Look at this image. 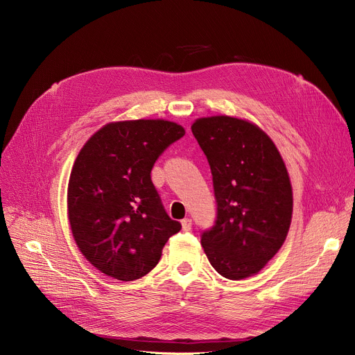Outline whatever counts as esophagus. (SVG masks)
Instances as JSON below:
<instances>
[{
  "label": "esophagus",
  "instance_id": "esophagus-1",
  "mask_svg": "<svg viewBox=\"0 0 355 355\" xmlns=\"http://www.w3.org/2000/svg\"><path fill=\"white\" fill-rule=\"evenodd\" d=\"M181 227H182V232H190L193 227V221L190 218H184L181 221Z\"/></svg>",
  "mask_w": 355,
  "mask_h": 355
}]
</instances>
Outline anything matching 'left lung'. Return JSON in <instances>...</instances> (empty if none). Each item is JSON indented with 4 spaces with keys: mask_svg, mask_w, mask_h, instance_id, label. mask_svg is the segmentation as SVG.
<instances>
[{
    "mask_svg": "<svg viewBox=\"0 0 355 355\" xmlns=\"http://www.w3.org/2000/svg\"><path fill=\"white\" fill-rule=\"evenodd\" d=\"M191 130L206 154L217 220L201 236L211 266L232 281L262 270L286 240L293 211L292 184L275 142L256 123L214 115Z\"/></svg>",
    "mask_w": 355,
    "mask_h": 355,
    "instance_id": "8db88e82",
    "label": "left lung"
}]
</instances>
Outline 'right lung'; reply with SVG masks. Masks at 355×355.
Segmentation results:
<instances>
[{"mask_svg":"<svg viewBox=\"0 0 355 355\" xmlns=\"http://www.w3.org/2000/svg\"><path fill=\"white\" fill-rule=\"evenodd\" d=\"M184 134L165 119L109 122L74 159L67 185L71 234L87 262L106 276L123 282L145 276L181 230L162 207L151 170Z\"/></svg>","mask_w":355,"mask_h":355,"instance_id":"add662e5","label":"right lung"}]
</instances>
